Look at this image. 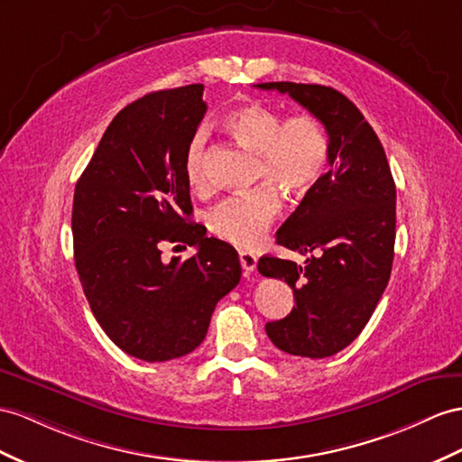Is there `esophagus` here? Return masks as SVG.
<instances>
[{
  "mask_svg": "<svg viewBox=\"0 0 462 462\" xmlns=\"http://www.w3.org/2000/svg\"><path fill=\"white\" fill-rule=\"evenodd\" d=\"M240 263H242L244 273L250 275L254 273V269L257 265V257L252 252H240Z\"/></svg>",
  "mask_w": 462,
  "mask_h": 462,
  "instance_id": "1",
  "label": "esophagus"
}]
</instances>
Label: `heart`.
Here are the masks:
<instances>
[{
  "label": "heart",
  "mask_w": 462,
  "mask_h": 462,
  "mask_svg": "<svg viewBox=\"0 0 462 462\" xmlns=\"http://www.w3.org/2000/svg\"><path fill=\"white\" fill-rule=\"evenodd\" d=\"M224 126L242 146L259 156L257 180L273 181L291 195L310 191L326 171L329 142L322 123L312 115H294L282 121L281 113L267 105L247 103L224 118ZM205 142V133H197L185 152V180L197 193L210 187ZM279 212L277 189L262 185L252 193L224 199L210 208L207 222L220 240L254 247L265 238Z\"/></svg>",
  "instance_id": "b5f03b06"
}]
</instances>
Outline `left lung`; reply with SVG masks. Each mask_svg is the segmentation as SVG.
<instances>
[{
	"instance_id": "8db88e82",
	"label": "left lung",
	"mask_w": 462,
	"mask_h": 462,
	"mask_svg": "<svg viewBox=\"0 0 462 462\" xmlns=\"http://www.w3.org/2000/svg\"><path fill=\"white\" fill-rule=\"evenodd\" d=\"M309 109L329 138L328 171L277 232V244L310 257L300 267L263 255V277L294 292L287 318L267 322L285 353L324 359L361 334L388 285L396 238V185L381 140L361 111L334 88L269 81Z\"/></svg>"
}]
</instances>
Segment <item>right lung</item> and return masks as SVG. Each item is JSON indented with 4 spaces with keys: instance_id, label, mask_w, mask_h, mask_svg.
I'll return each instance as SVG.
<instances>
[{
    "instance_id": "1",
    "label": "right lung",
    "mask_w": 462,
    "mask_h": 462,
    "mask_svg": "<svg viewBox=\"0 0 462 462\" xmlns=\"http://www.w3.org/2000/svg\"><path fill=\"white\" fill-rule=\"evenodd\" d=\"M203 84L148 93L105 130L76 183L74 259L91 312L116 347L148 363L183 357L240 282L238 254L191 222L185 152L207 113ZM163 243L195 256L170 264Z\"/></svg>"
}]
</instances>
